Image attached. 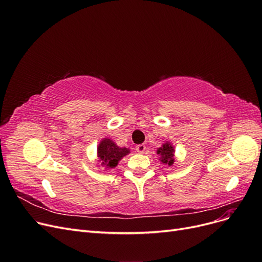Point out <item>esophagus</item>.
<instances>
[{
	"label": "esophagus",
	"instance_id": "esophagus-1",
	"mask_svg": "<svg viewBox=\"0 0 262 262\" xmlns=\"http://www.w3.org/2000/svg\"><path fill=\"white\" fill-rule=\"evenodd\" d=\"M136 149H137V152H139V153H144L146 150V146L144 144H139V145L136 146Z\"/></svg>",
	"mask_w": 262,
	"mask_h": 262
}]
</instances>
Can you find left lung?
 <instances>
[{"mask_svg": "<svg viewBox=\"0 0 262 262\" xmlns=\"http://www.w3.org/2000/svg\"><path fill=\"white\" fill-rule=\"evenodd\" d=\"M157 154L160 155V161L167 165V166H172L173 163H175V158H173V154H175V148H173L172 144H170L169 142H166L162 145V147L157 148Z\"/></svg>", "mask_w": 262, "mask_h": 262, "instance_id": "8db88e82", "label": "left lung"}]
</instances>
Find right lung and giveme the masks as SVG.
Wrapping results in <instances>:
<instances>
[{"label": "right lung", "instance_id": "obj_1", "mask_svg": "<svg viewBox=\"0 0 262 262\" xmlns=\"http://www.w3.org/2000/svg\"><path fill=\"white\" fill-rule=\"evenodd\" d=\"M130 153V149L126 147L118 146L113 140L102 139L97 147V157L101 165H105L108 168H115L121 158Z\"/></svg>", "mask_w": 262, "mask_h": 262}]
</instances>
